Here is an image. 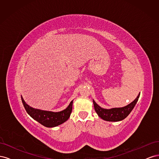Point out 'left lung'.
<instances>
[{"label":"left lung","mask_w":159,"mask_h":159,"mask_svg":"<svg viewBox=\"0 0 159 159\" xmlns=\"http://www.w3.org/2000/svg\"><path fill=\"white\" fill-rule=\"evenodd\" d=\"M140 96V93H139L137 98L134 99L133 102L129 103L126 106L123 107H115L111 109H104L95 103V101L93 99V105L95 111L98 115L99 117L107 121H120L123 119H125L129 113L131 112L137 102V101Z\"/></svg>","instance_id":"obj_1"}]
</instances>
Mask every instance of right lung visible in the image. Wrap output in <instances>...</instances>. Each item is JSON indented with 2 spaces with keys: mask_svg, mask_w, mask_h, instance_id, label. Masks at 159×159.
<instances>
[{
  "mask_svg": "<svg viewBox=\"0 0 159 159\" xmlns=\"http://www.w3.org/2000/svg\"><path fill=\"white\" fill-rule=\"evenodd\" d=\"M21 99L24 107L28 114L36 121L46 127H54L64 123L70 117L72 111L73 100L66 109L59 112H53L33 108L25 102L22 95Z\"/></svg>",
  "mask_w": 159,
  "mask_h": 159,
  "instance_id": "obj_1",
  "label": "right lung"
}]
</instances>
